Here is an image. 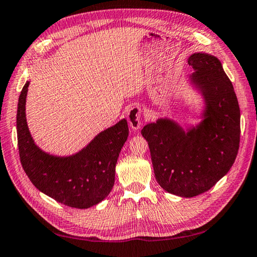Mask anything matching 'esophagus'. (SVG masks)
Wrapping results in <instances>:
<instances>
[{
    "mask_svg": "<svg viewBox=\"0 0 257 257\" xmlns=\"http://www.w3.org/2000/svg\"><path fill=\"white\" fill-rule=\"evenodd\" d=\"M142 119H143V111H142L141 107L134 106L129 109L128 122H129V125L133 129L137 130L138 128H141Z\"/></svg>",
    "mask_w": 257,
    "mask_h": 257,
    "instance_id": "esophagus-1",
    "label": "esophagus"
}]
</instances>
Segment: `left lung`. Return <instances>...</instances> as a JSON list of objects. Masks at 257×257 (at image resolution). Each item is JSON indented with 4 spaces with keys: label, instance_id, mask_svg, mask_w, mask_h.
<instances>
[{
    "label": "left lung",
    "instance_id": "obj_1",
    "mask_svg": "<svg viewBox=\"0 0 257 257\" xmlns=\"http://www.w3.org/2000/svg\"><path fill=\"white\" fill-rule=\"evenodd\" d=\"M193 82L207 100L206 119L185 133L170 120L146 124L154 175L167 192L195 197L211 189L229 172L240 143V108L233 85L216 57L193 54Z\"/></svg>",
    "mask_w": 257,
    "mask_h": 257
}]
</instances>
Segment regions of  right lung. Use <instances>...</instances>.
<instances>
[{"label":"right lung","mask_w":257,"mask_h":257,"mask_svg":"<svg viewBox=\"0 0 257 257\" xmlns=\"http://www.w3.org/2000/svg\"><path fill=\"white\" fill-rule=\"evenodd\" d=\"M28 82L20 92L17 111V137L20 162L36 189L73 208H89L111 192L115 165L127 141V120L101 132L75 156L58 158L44 153L28 132L25 103Z\"/></svg>","instance_id":"add662e5"}]
</instances>
